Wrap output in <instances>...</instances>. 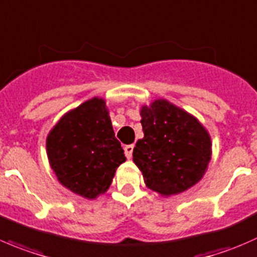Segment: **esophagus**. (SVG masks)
<instances>
[{
    "label": "esophagus",
    "mask_w": 257,
    "mask_h": 257,
    "mask_svg": "<svg viewBox=\"0 0 257 257\" xmlns=\"http://www.w3.org/2000/svg\"><path fill=\"white\" fill-rule=\"evenodd\" d=\"M125 155L127 159H131L132 157V152H134V145H127V146H125Z\"/></svg>",
    "instance_id": "34e87169"
}]
</instances>
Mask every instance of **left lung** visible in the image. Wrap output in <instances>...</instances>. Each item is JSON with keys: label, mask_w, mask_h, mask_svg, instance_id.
<instances>
[{"label": "left lung", "mask_w": 257, "mask_h": 257, "mask_svg": "<svg viewBox=\"0 0 257 257\" xmlns=\"http://www.w3.org/2000/svg\"><path fill=\"white\" fill-rule=\"evenodd\" d=\"M141 117L145 136L132 156L146 186L169 196L200 181L211 159V140L201 123L165 100L142 107Z\"/></svg>", "instance_id": "obj_1"}]
</instances>
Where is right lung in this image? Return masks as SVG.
Instances as JSON below:
<instances>
[{
    "mask_svg": "<svg viewBox=\"0 0 257 257\" xmlns=\"http://www.w3.org/2000/svg\"><path fill=\"white\" fill-rule=\"evenodd\" d=\"M47 155L58 181L86 199L103 194L126 160L101 98L82 103L58 121L47 137Z\"/></svg>",
    "mask_w": 257,
    "mask_h": 257,
    "instance_id": "add662e5",
    "label": "right lung"
}]
</instances>
